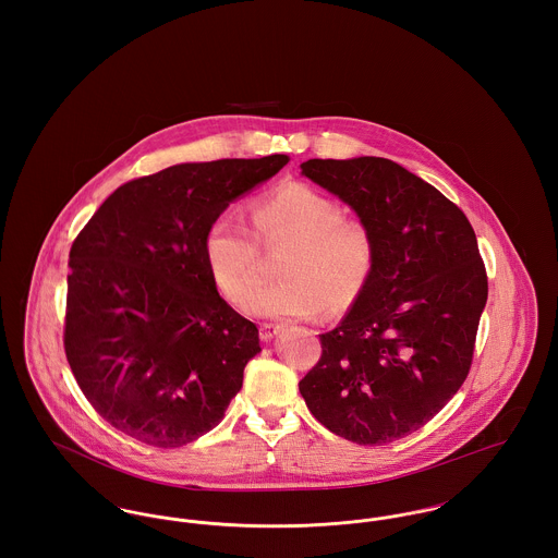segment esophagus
I'll use <instances>...</instances> for the list:
<instances>
[{
    "label": "esophagus",
    "instance_id": "34e87169",
    "mask_svg": "<svg viewBox=\"0 0 558 558\" xmlns=\"http://www.w3.org/2000/svg\"><path fill=\"white\" fill-rule=\"evenodd\" d=\"M279 330H281V326H279V324H272V322H264V324H259V337H262L264 341H270Z\"/></svg>",
    "mask_w": 558,
    "mask_h": 558
}]
</instances>
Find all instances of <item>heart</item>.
I'll return each instance as SVG.
<instances>
[{"label": "heart", "mask_w": 558, "mask_h": 558, "mask_svg": "<svg viewBox=\"0 0 558 558\" xmlns=\"http://www.w3.org/2000/svg\"><path fill=\"white\" fill-rule=\"evenodd\" d=\"M255 235L265 244L292 241L280 260L284 279L259 295L260 252L253 232L234 215L217 217L204 236V257L219 292L257 316L314 318L348 312L365 292L376 266V239L359 219L316 189L292 182L251 208Z\"/></svg>", "instance_id": "heart-1"}]
</instances>
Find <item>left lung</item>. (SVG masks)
Wrapping results in <instances>:
<instances>
[{
	"label": "left lung",
	"instance_id": "obj_1",
	"mask_svg": "<svg viewBox=\"0 0 558 558\" xmlns=\"http://www.w3.org/2000/svg\"><path fill=\"white\" fill-rule=\"evenodd\" d=\"M301 169L372 230L376 266L348 316L319 335L322 356L299 389L332 434L387 445L434 418L469 376L487 301L477 236L453 202L393 160Z\"/></svg>",
	"mask_w": 558,
	"mask_h": 558
}]
</instances>
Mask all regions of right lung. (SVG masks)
Here are the masks:
<instances>
[{
  "label": "right lung",
  "mask_w": 558,
  "mask_h": 558,
  "mask_svg": "<svg viewBox=\"0 0 558 558\" xmlns=\"http://www.w3.org/2000/svg\"><path fill=\"white\" fill-rule=\"evenodd\" d=\"M286 155L182 162L116 189L71 246L64 350L94 410L160 449L217 427L262 350L217 292L210 223Z\"/></svg>",
  "instance_id": "obj_1"
}]
</instances>
